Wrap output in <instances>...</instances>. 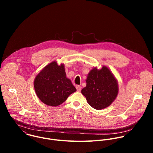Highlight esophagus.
<instances>
[{"label":"esophagus","instance_id":"1","mask_svg":"<svg viewBox=\"0 0 153 153\" xmlns=\"http://www.w3.org/2000/svg\"><path fill=\"white\" fill-rule=\"evenodd\" d=\"M76 89H77V91H80L81 89H82V87L80 86H79V85H77L76 86Z\"/></svg>","mask_w":153,"mask_h":153}]
</instances>
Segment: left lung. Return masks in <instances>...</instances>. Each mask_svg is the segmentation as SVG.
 I'll return each mask as SVG.
<instances>
[{
	"label": "left lung",
	"mask_w": 153,
	"mask_h": 153,
	"mask_svg": "<svg viewBox=\"0 0 153 153\" xmlns=\"http://www.w3.org/2000/svg\"><path fill=\"white\" fill-rule=\"evenodd\" d=\"M86 86L81 93L87 102L96 110H102L110 106L116 99L119 92L118 82L108 67L100 70L93 68L87 76Z\"/></svg>",
	"instance_id": "8db88e82"
}]
</instances>
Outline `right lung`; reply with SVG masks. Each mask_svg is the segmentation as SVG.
<instances>
[{
	"label": "right lung",
	"mask_w": 153,
	"mask_h": 153,
	"mask_svg": "<svg viewBox=\"0 0 153 153\" xmlns=\"http://www.w3.org/2000/svg\"><path fill=\"white\" fill-rule=\"evenodd\" d=\"M37 96L45 105L57 106L76 91L70 79L66 77L65 65L53 61L43 68L34 80Z\"/></svg>",
	"instance_id": "obj_1"
}]
</instances>
